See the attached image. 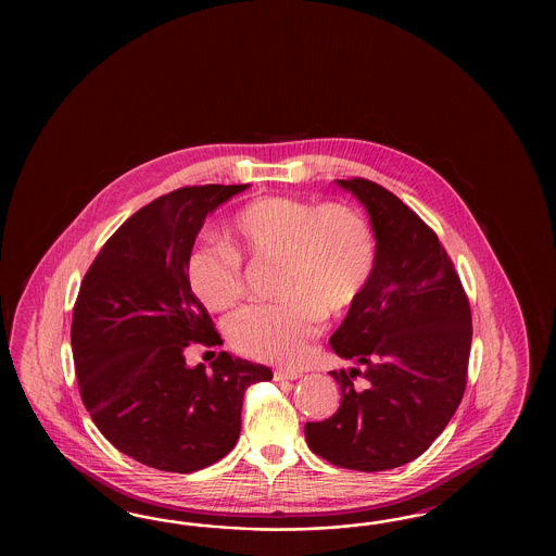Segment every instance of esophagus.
Here are the masks:
<instances>
[{"label":"esophagus","instance_id":"1","mask_svg":"<svg viewBox=\"0 0 556 556\" xmlns=\"http://www.w3.org/2000/svg\"><path fill=\"white\" fill-rule=\"evenodd\" d=\"M302 375V370L277 369L273 372V379H275V381H293V379H300Z\"/></svg>","mask_w":556,"mask_h":556}]
</instances>
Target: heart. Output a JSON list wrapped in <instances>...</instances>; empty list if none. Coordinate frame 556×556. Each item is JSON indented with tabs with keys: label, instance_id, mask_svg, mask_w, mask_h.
<instances>
[{
	"label": "heart",
	"instance_id": "heart-1",
	"mask_svg": "<svg viewBox=\"0 0 556 556\" xmlns=\"http://www.w3.org/2000/svg\"><path fill=\"white\" fill-rule=\"evenodd\" d=\"M230 244L200 242L187 254L191 293L212 312L244 295L242 256L279 263L275 295L228 321L236 351L270 363H300L326 316L346 312L375 269L377 244L367 218L340 202L265 195L238 207L228 224Z\"/></svg>",
	"mask_w": 556,
	"mask_h": 556
}]
</instances>
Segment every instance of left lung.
Returning <instances> with one entry per match:
<instances>
[{
	"label": "left lung",
	"mask_w": 556,
	"mask_h": 556,
	"mask_svg": "<svg viewBox=\"0 0 556 556\" xmlns=\"http://www.w3.org/2000/svg\"><path fill=\"white\" fill-rule=\"evenodd\" d=\"M337 184L367 207L377 258L330 338L358 367L330 372L342 402L328 420L305 424V440L342 469L388 471L426 453L455 416L467 388L471 307L451 256L414 210L369 179Z\"/></svg>",
	"instance_id": "left-lung-1"
}]
</instances>
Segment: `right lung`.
I'll use <instances>...</instances> for the list:
<instances>
[{
    "label": "right lung",
    "mask_w": 556,
    "mask_h": 556,
    "mask_svg": "<svg viewBox=\"0 0 556 556\" xmlns=\"http://www.w3.org/2000/svg\"><path fill=\"white\" fill-rule=\"evenodd\" d=\"M249 186L175 189L126 219L85 273L71 346L85 409L119 453L168 472L205 469L235 448L244 391L269 367L218 354L187 367L191 342L219 334L187 286L203 219Z\"/></svg>",
    "instance_id": "obj_1"
}]
</instances>
